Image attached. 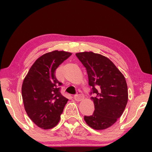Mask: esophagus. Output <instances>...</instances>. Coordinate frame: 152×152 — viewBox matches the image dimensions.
Returning <instances> with one entry per match:
<instances>
[{
	"mask_svg": "<svg viewBox=\"0 0 152 152\" xmlns=\"http://www.w3.org/2000/svg\"><path fill=\"white\" fill-rule=\"evenodd\" d=\"M74 99H75L76 101H81L84 99V95H83L82 93L79 91V92H77V93L74 96Z\"/></svg>",
	"mask_w": 152,
	"mask_h": 152,
	"instance_id": "esophagus-1",
	"label": "esophagus"
}]
</instances>
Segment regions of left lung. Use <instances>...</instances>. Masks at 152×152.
<instances>
[{"mask_svg": "<svg viewBox=\"0 0 152 152\" xmlns=\"http://www.w3.org/2000/svg\"><path fill=\"white\" fill-rule=\"evenodd\" d=\"M86 68L91 94L95 106L92 115L84 116L86 123L95 130H103L115 124L122 115L128 101L126 80L113 62L93 52L75 54Z\"/></svg>", "mask_w": 152, "mask_h": 152, "instance_id": "left-lung-1", "label": "left lung"}]
</instances>
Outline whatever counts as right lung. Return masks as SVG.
<instances>
[{
    "label": "right lung",
    "mask_w": 152,
    "mask_h": 152,
    "mask_svg": "<svg viewBox=\"0 0 152 152\" xmlns=\"http://www.w3.org/2000/svg\"><path fill=\"white\" fill-rule=\"evenodd\" d=\"M72 53L54 50L37 59L23 80L22 97L24 108L31 120L43 129L59 123L60 116L68 99L60 93L61 85L55 72L60 64Z\"/></svg>",
    "instance_id": "right-lung-1"
}]
</instances>
